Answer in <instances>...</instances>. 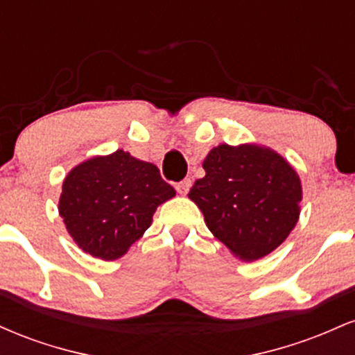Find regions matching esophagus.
<instances>
[{"label": "esophagus", "mask_w": 355, "mask_h": 355, "mask_svg": "<svg viewBox=\"0 0 355 355\" xmlns=\"http://www.w3.org/2000/svg\"><path fill=\"white\" fill-rule=\"evenodd\" d=\"M190 187H191V180H190V178H183L182 182H178L177 185H175V189H177V191H178V193H180V195H187V193H189Z\"/></svg>", "instance_id": "1"}]
</instances>
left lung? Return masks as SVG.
I'll use <instances>...</instances> for the list:
<instances>
[{
	"mask_svg": "<svg viewBox=\"0 0 355 355\" xmlns=\"http://www.w3.org/2000/svg\"><path fill=\"white\" fill-rule=\"evenodd\" d=\"M189 197L207 227L242 260L262 259L299 220L302 187L280 155L257 145H218L203 162Z\"/></svg>",
	"mask_w": 355,
	"mask_h": 355,
	"instance_id": "obj_1",
	"label": "left lung"
}]
</instances>
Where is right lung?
Masks as SVG:
<instances>
[{
    "instance_id": "obj_1",
    "label": "right lung",
    "mask_w": 355,
    "mask_h": 355,
    "mask_svg": "<svg viewBox=\"0 0 355 355\" xmlns=\"http://www.w3.org/2000/svg\"><path fill=\"white\" fill-rule=\"evenodd\" d=\"M173 195V187L153 164L116 150L68 173L60 215L80 248L115 260L144 235L157 207Z\"/></svg>"
}]
</instances>
